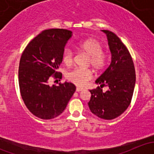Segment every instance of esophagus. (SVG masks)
<instances>
[{"label": "esophagus", "instance_id": "obj_1", "mask_svg": "<svg viewBox=\"0 0 154 154\" xmlns=\"http://www.w3.org/2000/svg\"><path fill=\"white\" fill-rule=\"evenodd\" d=\"M83 88H79V87H77V88H76V91H77V92H80V91H83Z\"/></svg>", "mask_w": 154, "mask_h": 154}]
</instances>
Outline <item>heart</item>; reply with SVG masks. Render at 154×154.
Returning a JSON list of instances; mask_svg holds the SVG:
<instances>
[{"label": "heart", "instance_id": "heart-1", "mask_svg": "<svg viewBox=\"0 0 154 154\" xmlns=\"http://www.w3.org/2000/svg\"><path fill=\"white\" fill-rule=\"evenodd\" d=\"M80 51L88 55L87 66H91L96 71L105 68L109 61V55L103 51V45L95 38H87L80 42L77 45ZM74 52L70 48H66L63 51L62 60L66 66H71L74 62ZM66 78L78 86H83L92 77V71L89 68H76L66 74Z\"/></svg>", "mask_w": 154, "mask_h": 154}]
</instances>
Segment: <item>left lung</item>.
<instances>
[{"label": "left lung", "mask_w": 154, "mask_h": 154, "mask_svg": "<svg viewBox=\"0 0 154 154\" xmlns=\"http://www.w3.org/2000/svg\"><path fill=\"white\" fill-rule=\"evenodd\" d=\"M102 31L108 38L112 62L95 81L100 87L89 90L91 95L88 105L98 118L112 120L121 116L131 103L136 71L131 55L120 38L111 31ZM105 85L110 88L106 93L102 89Z\"/></svg>", "instance_id": "left-lung-1"}]
</instances>
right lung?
Wrapping results in <instances>:
<instances>
[{
	"instance_id": "obj_1",
	"label": "right lung",
	"mask_w": 154,
	"mask_h": 154,
	"mask_svg": "<svg viewBox=\"0 0 154 154\" xmlns=\"http://www.w3.org/2000/svg\"><path fill=\"white\" fill-rule=\"evenodd\" d=\"M71 31L49 29L31 40L21 54L18 67L20 93L29 111L44 120L60 116L74 94L76 86L65 82L50 86L51 77L61 79L58 71L62 54Z\"/></svg>"
}]
</instances>
